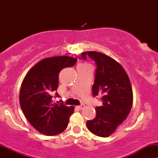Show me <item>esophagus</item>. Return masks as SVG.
<instances>
[{
  "instance_id": "obj_1",
  "label": "esophagus",
  "mask_w": 158,
  "mask_h": 158,
  "mask_svg": "<svg viewBox=\"0 0 158 158\" xmlns=\"http://www.w3.org/2000/svg\"><path fill=\"white\" fill-rule=\"evenodd\" d=\"M84 108H85V105H83V104H82V105H80V106H77V109H79V110L83 109Z\"/></svg>"
}]
</instances>
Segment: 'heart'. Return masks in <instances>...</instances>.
Segmentation results:
<instances>
[{
	"mask_svg": "<svg viewBox=\"0 0 158 158\" xmlns=\"http://www.w3.org/2000/svg\"><path fill=\"white\" fill-rule=\"evenodd\" d=\"M79 66H81V67H90V65L88 63H82Z\"/></svg>",
	"mask_w": 158,
	"mask_h": 158,
	"instance_id": "obj_1",
	"label": "heart"
}]
</instances>
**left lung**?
I'll return each instance as SVG.
<instances>
[{
	"label": "left lung",
	"instance_id": "obj_1",
	"mask_svg": "<svg viewBox=\"0 0 158 158\" xmlns=\"http://www.w3.org/2000/svg\"><path fill=\"white\" fill-rule=\"evenodd\" d=\"M89 56L96 63L94 96L101 95L102 106L95 108L96 115L87 121V128L99 137H109L122 123L130 113L133 93L128 74L124 68L109 56L95 51L82 52V60Z\"/></svg>",
	"mask_w": 158,
	"mask_h": 158
}]
</instances>
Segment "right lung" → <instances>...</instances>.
Here are the masks:
<instances>
[{
  "label": "right lung",
  "instance_id": "right-lung-1",
  "mask_svg": "<svg viewBox=\"0 0 158 158\" xmlns=\"http://www.w3.org/2000/svg\"><path fill=\"white\" fill-rule=\"evenodd\" d=\"M77 59L63 56L40 60L29 70L23 79L20 92V105L32 126L40 133L52 136L67 128L73 106L56 104L52 95L59 85V74L63 68L76 64Z\"/></svg>",
  "mask_w": 158,
  "mask_h": 158
}]
</instances>
